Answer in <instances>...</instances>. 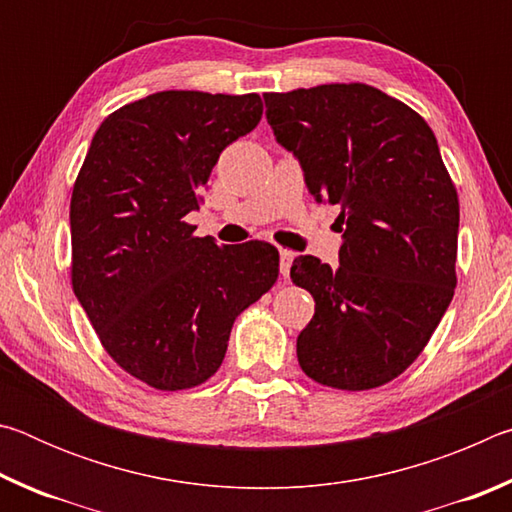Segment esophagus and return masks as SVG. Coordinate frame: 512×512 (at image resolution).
I'll use <instances>...</instances> for the list:
<instances>
[{
	"label": "esophagus",
	"mask_w": 512,
	"mask_h": 512,
	"mask_svg": "<svg viewBox=\"0 0 512 512\" xmlns=\"http://www.w3.org/2000/svg\"><path fill=\"white\" fill-rule=\"evenodd\" d=\"M293 257H296V253H293V250H287V248L280 250V273H282V277H289Z\"/></svg>",
	"instance_id": "34e87169"
}]
</instances>
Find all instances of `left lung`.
Here are the masks:
<instances>
[{
    "instance_id": "left-lung-1",
    "label": "left lung",
    "mask_w": 512,
    "mask_h": 512,
    "mask_svg": "<svg viewBox=\"0 0 512 512\" xmlns=\"http://www.w3.org/2000/svg\"><path fill=\"white\" fill-rule=\"evenodd\" d=\"M266 119L316 201L339 205V268L293 259L316 302L298 363L318 384L370 391L427 348L454 298L458 194L418 112L366 83L266 92Z\"/></svg>"
}]
</instances>
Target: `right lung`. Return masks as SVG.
Wrapping results in <instances>:
<instances>
[{"label": "right lung", "mask_w": 512, "mask_h": 512, "mask_svg": "<svg viewBox=\"0 0 512 512\" xmlns=\"http://www.w3.org/2000/svg\"><path fill=\"white\" fill-rule=\"evenodd\" d=\"M262 112L257 92L149 94L101 121L76 176L74 293L110 359L155 391L205 384L235 318L280 275L268 241L216 246L185 221L221 151Z\"/></svg>", "instance_id": "1"}]
</instances>
